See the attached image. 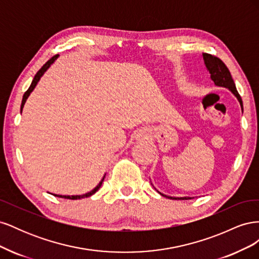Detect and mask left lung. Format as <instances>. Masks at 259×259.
<instances>
[{"mask_svg":"<svg viewBox=\"0 0 259 259\" xmlns=\"http://www.w3.org/2000/svg\"><path fill=\"white\" fill-rule=\"evenodd\" d=\"M203 59H204V64L206 66V69L208 70V72L210 73V79L213 80L215 85L217 86H222V88L228 89L231 91V93L236 96L239 100V103L241 105V108L243 110V104H242V98L239 95V93L237 91L236 84H234V81L232 79V76L230 74L229 69L227 68V66L224 64L223 60L219 59L216 56H213L210 54H203ZM161 195L171 200H190L192 198L190 197H184V198H174V197H168V195H165L158 191Z\"/></svg>","mask_w":259,"mask_h":259,"instance_id":"1","label":"left lung"}]
</instances>
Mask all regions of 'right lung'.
<instances>
[{
  "label": "right lung",
  "mask_w": 259,
  "mask_h": 259,
  "mask_svg": "<svg viewBox=\"0 0 259 259\" xmlns=\"http://www.w3.org/2000/svg\"><path fill=\"white\" fill-rule=\"evenodd\" d=\"M57 58H58V55H55V56H53V57H52L48 62H46V64L36 72V74L34 75L33 80H32V83H31V85H30V88L28 89V91H27L25 94H23L22 101H21V106H20V111H22V108H23V106H25V104H26V100L28 99V97H29V95L31 94V92H32V91L34 90V88L36 86L37 82L40 81L41 76L44 74V72L46 71V70H48V69L51 67V65H52L53 62H54L55 60H56ZM105 176H106V175H105ZM105 176H104L103 179L100 180V183H99L95 188H94V189H93L92 191H90V192H88V193H85V194H82V195H60V194H54V195H55V197L65 198V199H69V200H79V199H83V198H89V197H91V195H93L94 193H95L96 191H98L100 186L103 185Z\"/></svg>",
  "instance_id": "1"
}]
</instances>
